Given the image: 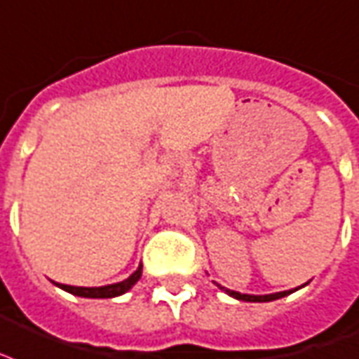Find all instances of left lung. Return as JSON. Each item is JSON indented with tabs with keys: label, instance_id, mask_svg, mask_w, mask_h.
Masks as SVG:
<instances>
[{
	"label": "left lung",
	"instance_id": "obj_1",
	"mask_svg": "<svg viewBox=\"0 0 359 359\" xmlns=\"http://www.w3.org/2000/svg\"><path fill=\"white\" fill-rule=\"evenodd\" d=\"M218 288L224 290L226 294L231 295V297H235V299H241V301H252V303H265V301H275V299H280V297H284V295L292 294V292H295L297 288L294 290H288V292H278V294H269V295H250V294H239V292H233V290H228L224 288V286H220V284H216Z\"/></svg>",
	"mask_w": 359,
	"mask_h": 359
}]
</instances>
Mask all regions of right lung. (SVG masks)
I'll use <instances>...</instances> for the list:
<instances>
[{
  "label": "right lung",
  "mask_w": 359,
  "mask_h": 359,
  "mask_svg": "<svg viewBox=\"0 0 359 359\" xmlns=\"http://www.w3.org/2000/svg\"><path fill=\"white\" fill-rule=\"evenodd\" d=\"M143 275V265H139L133 275L116 284H107V286H100V288H84V286H67V284H56L65 292H69L79 297H94V299H103V297H116V295L126 294L128 290L133 288V284L141 278Z\"/></svg>",
  "instance_id": "obj_1"
}]
</instances>
